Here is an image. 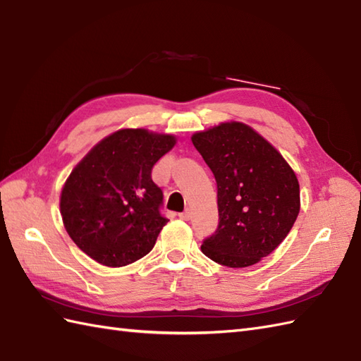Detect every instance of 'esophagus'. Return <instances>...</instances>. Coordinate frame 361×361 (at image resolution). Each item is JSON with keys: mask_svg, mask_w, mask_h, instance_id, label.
I'll return each instance as SVG.
<instances>
[{"mask_svg": "<svg viewBox=\"0 0 361 361\" xmlns=\"http://www.w3.org/2000/svg\"><path fill=\"white\" fill-rule=\"evenodd\" d=\"M190 209H186V211H184V212H181V214H178V216H180V219L181 220H184V221H188V220H190Z\"/></svg>", "mask_w": 361, "mask_h": 361, "instance_id": "34e87169", "label": "esophagus"}]
</instances>
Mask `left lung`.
Segmentation results:
<instances>
[{"mask_svg": "<svg viewBox=\"0 0 361 361\" xmlns=\"http://www.w3.org/2000/svg\"><path fill=\"white\" fill-rule=\"evenodd\" d=\"M192 142L216 181L219 228L201 250L215 263L247 267L274 252L300 212L295 172L269 141L231 121L197 132Z\"/></svg>", "mask_w": 361, "mask_h": 361, "instance_id": "obj_1", "label": "left lung"}]
</instances>
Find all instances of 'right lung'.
I'll list each match as a JSON object with an SVG mask.
<instances>
[{
  "mask_svg": "<svg viewBox=\"0 0 361 361\" xmlns=\"http://www.w3.org/2000/svg\"><path fill=\"white\" fill-rule=\"evenodd\" d=\"M175 137L121 129L92 147L61 190L64 228L99 264H130L152 250L167 223L163 190L152 167L175 146Z\"/></svg>",
  "mask_w": 361,
  "mask_h": 361,
  "instance_id": "add662e5",
  "label": "right lung"
}]
</instances>
